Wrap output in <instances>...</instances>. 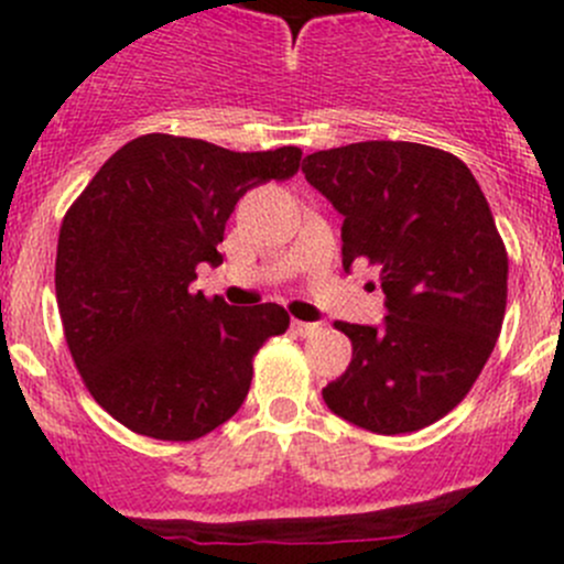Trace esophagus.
I'll return each mask as SVG.
<instances>
[{"label":"esophagus","instance_id":"34e87169","mask_svg":"<svg viewBox=\"0 0 564 564\" xmlns=\"http://www.w3.org/2000/svg\"><path fill=\"white\" fill-rule=\"evenodd\" d=\"M292 329H294V333L303 335V338H305V335H314V333H318V329H322V327H318L316 322H300V318H294Z\"/></svg>","mask_w":564,"mask_h":564}]
</instances>
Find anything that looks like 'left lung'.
Here are the masks:
<instances>
[{"label": "left lung", "instance_id": "8db88e82", "mask_svg": "<svg viewBox=\"0 0 564 564\" xmlns=\"http://www.w3.org/2000/svg\"><path fill=\"white\" fill-rule=\"evenodd\" d=\"M303 174L344 215V270L379 267L382 327L335 322L346 373L329 412L373 434H409L464 401L508 305V250L464 161L412 141H360L305 158Z\"/></svg>", "mask_w": 564, "mask_h": 564}]
</instances>
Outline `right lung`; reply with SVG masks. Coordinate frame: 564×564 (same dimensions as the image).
<instances>
[{
    "label": "right lung",
    "instance_id": "right-lung-1",
    "mask_svg": "<svg viewBox=\"0 0 564 564\" xmlns=\"http://www.w3.org/2000/svg\"><path fill=\"white\" fill-rule=\"evenodd\" d=\"M303 152H231L147 133L113 152L67 209L56 246V305L67 349L95 401L124 429L193 442L246 401L253 357L289 314L231 308L193 292L198 264H220L226 220Z\"/></svg>",
    "mask_w": 564,
    "mask_h": 564
}]
</instances>
